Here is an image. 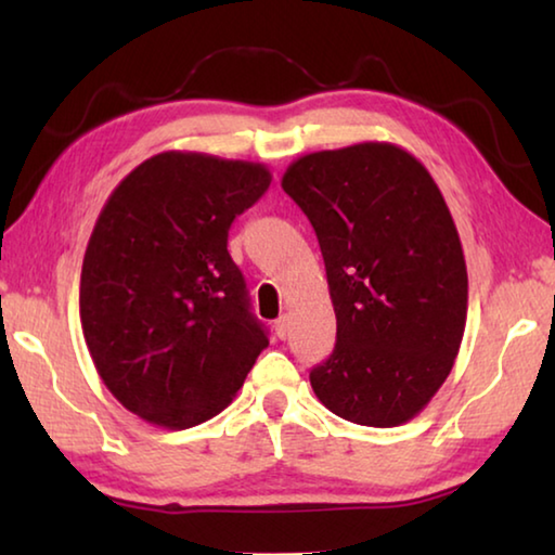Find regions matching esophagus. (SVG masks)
I'll return each instance as SVG.
<instances>
[{
	"label": "esophagus",
	"mask_w": 555,
	"mask_h": 555,
	"mask_svg": "<svg viewBox=\"0 0 555 555\" xmlns=\"http://www.w3.org/2000/svg\"><path fill=\"white\" fill-rule=\"evenodd\" d=\"M274 333H276L279 340H284V337L288 335V321H286V315L276 318V321H274Z\"/></svg>",
	"instance_id": "1"
}]
</instances>
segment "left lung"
<instances>
[{
	"instance_id": "8db88e82",
	"label": "left lung",
	"mask_w": 555,
	"mask_h": 555,
	"mask_svg": "<svg viewBox=\"0 0 555 555\" xmlns=\"http://www.w3.org/2000/svg\"><path fill=\"white\" fill-rule=\"evenodd\" d=\"M281 188L321 244L337 335L315 397L360 426L406 424L453 370L467 315L455 222L418 158L387 142L300 156Z\"/></svg>"
}]
</instances>
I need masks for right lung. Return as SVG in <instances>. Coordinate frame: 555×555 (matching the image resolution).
Instances as JSON below:
<instances>
[{"label":"right lung","instance_id":"1","mask_svg":"<svg viewBox=\"0 0 555 555\" xmlns=\"http://www.w3.org/2000/svg\"><path fill=\"white\" fill-rule=\"evenodd\" d=\"M269 183L261 164L164 152L102 208L82 259V335L105 387L149 424L218 416L269 345L228 251L230 224Z\"/></svg>","mask_w":555,"mask_h":555}]
</instances>
